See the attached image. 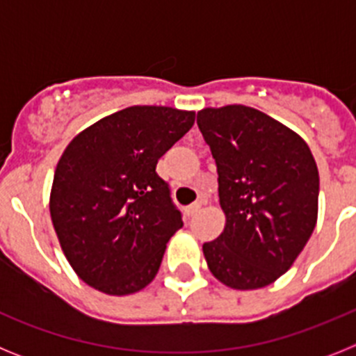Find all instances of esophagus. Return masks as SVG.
<instances>
[{
	"instance_id": "obj_1",
	"label": "esophagus",
	"mask_w": 356,
	"mask_h": 356,
	"mask_svg": "<svg viewBox=\"0 0 356 356\" xmlns=\"http://www.w3.org/2000/svg\"><path fill=\"white\" fill-rule=\"evenodd\" d=\"M200 209H201V201H196V203H193V205L185 207V213H187V216H194L196 212H200Z\"/></svg>"
}]
</instances>
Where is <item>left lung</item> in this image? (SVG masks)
Segmentation results:
<instances>
[{
  "mask_svg": "<svg viewBox=\"0 0 356 356\" xmlns=\"http://www.w3.org/2000/svg\"><path fill=\"white\" fill-rule=\"evenodd\" d=\"M197 127L217 165L222 234L203 244L221 284L253 291L287 273L317 222L319 172L308 144L244 105L203 108Z\"/></svg>",
  "mask_w": 356,
  "mask_h": 356,
  "instance_id": "left-lung-1",
  "label": "left lung"
}]
</instances>
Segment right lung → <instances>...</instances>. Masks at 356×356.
Here are the masks:
<instances>
[{
  "mask_svg": "<svg viewBox=\"0 0 356 356\" xmlns=\"http://www.w3.org/2000/svg\"><path fill=\"white\" fill-rule=\"evenodd\" d=\"M194 119L196 112L171 106H128L67 144L49 213L65 259L87 285L128 296L153 282L165 244L184 226L156 162Z\"/></svg>",
  "mask_w": 356,
  "mask_h": 356,
  "instance_id": "right-lung-1",
  "label": "right lung"
}]
</instances>
